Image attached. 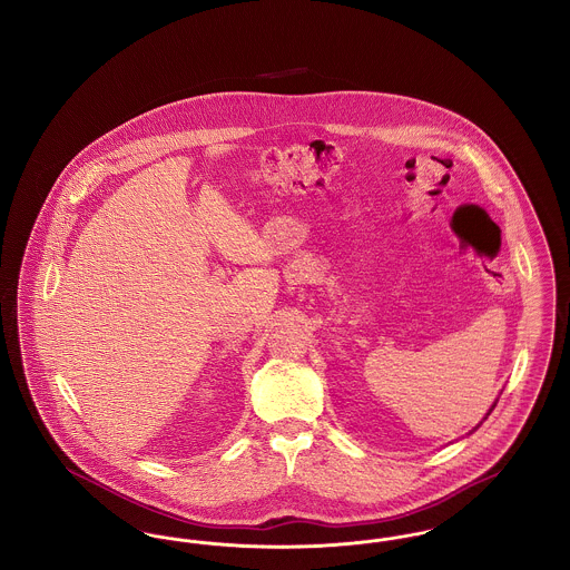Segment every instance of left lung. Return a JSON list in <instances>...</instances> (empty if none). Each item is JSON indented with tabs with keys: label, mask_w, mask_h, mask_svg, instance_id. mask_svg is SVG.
<instances>
[{
	"label": "left lung",
	"mask_w": 570,
	"mask_h": 570,
	"mask_svg": "<svg viewBox=\"0 0 570 570\" xmlns=\"http://www.w3.org/2000/svg\"><path fill=\"white\" fill-rule=\"evenodd\" d=\"M493 406H495V404H493ZM493 406H491V410H493ZM491 410H489V412H491ZM489 412H488V414H489Z\"/></svg>",
	"instance_id": "8db88e82"
}]
</instances>
